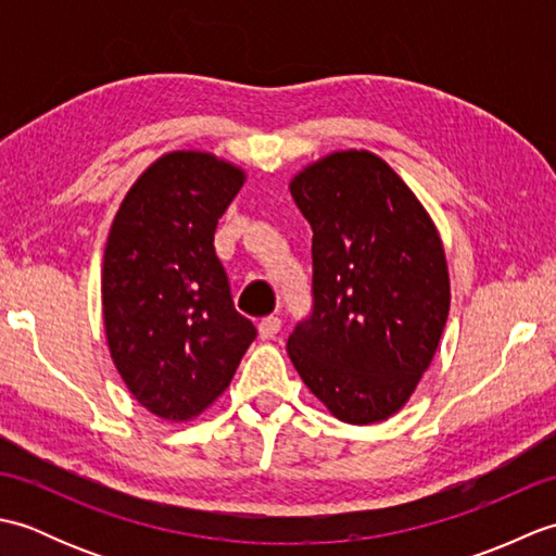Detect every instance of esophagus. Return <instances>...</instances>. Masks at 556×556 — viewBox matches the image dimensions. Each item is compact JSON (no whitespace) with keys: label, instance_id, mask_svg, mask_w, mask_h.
<instances>
[{"label":"esophagus","instance_id":"34e87169","mask_svg":"<svg viewBox=\"0 0 556 556\" xmlns=\"http://www.w3.org/2000/svg\"><path fill=\"white\" fill-rule=\"evenodd\" d=\"M279 329H281V320H279V317L269 315V317H265V320H260L257 334H260V339H275Z\"/></svg>","mask_w":556,"mask_h":556}]
</instances>
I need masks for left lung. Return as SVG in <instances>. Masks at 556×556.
I'll list each match as a JSON object with an SVG mask.
<instances>
[{"instance_id": "8db88e82", "label": "left lung", "mask_w": 556, "mask_h": 556, "mask_svg": "<svg viewBox=\"0 0 556 556\" xmlns=\"http://www.w3.org/2000/svg\"><path fill=\"white\" fill-rule=\"evenodd\" d=\"M289 188L313 227L315 293L289 358L334 418L382 422L416 392L444 332L452 287L440 231L370 150L329 152Z\"/></svg>"}]
</instances>
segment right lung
<instances>
[{"instance_id":"right-lung-1","label":"right lung","mask_w":556,"mask_h":556,"mask_svg":"<svg viewBox=\"0 0 556 556\" xmlns=\"http://www.w3.org/2000/svg\"><path fill=\"white\" fill-rule=\"evenodd\" d=\"M245 184L205 150L164 152L128 188L104 245L102 323L128 392L186 422L229 387L255 339L215 253L217 222Z\"/></svg>"}]
</instances>
